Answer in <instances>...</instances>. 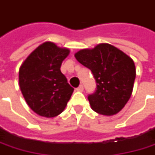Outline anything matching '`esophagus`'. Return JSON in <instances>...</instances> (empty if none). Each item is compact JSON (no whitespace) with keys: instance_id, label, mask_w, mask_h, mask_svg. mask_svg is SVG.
I'll return each instance as SVG.
<instances>
[{"instance_id":"34e87169","label":"esophagus","mask_w":155,"mask_h":155,"mask_svg":"<svg viewBox=\"0 0 155 155\" xmlns=\"http://www.w3.org/2000/svg\"><path fill=\"white\" fill-rule=\"evenodd\" d=\"M77 91H80V92H82V91H84V86H83L82 84H81V85H79V86L77 88Z\"/></svg>"}]
</instances>
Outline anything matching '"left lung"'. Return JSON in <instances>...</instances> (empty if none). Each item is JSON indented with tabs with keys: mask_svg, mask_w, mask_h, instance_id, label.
Returning <instances> with one entry per match:
<instances>
[{
	"mask_svg": "<svg viewBox=\"0 0 155 155\" xmlns=\"http://www.w3.org/2000/svg\"><path fill=\"white\" fill-rule=\"evenodd\" d=\"M75 58L92 71L97 82L96 92L88 97L91 109L104 116L120 112L134 88L136 71L133 59L108 43L82 49Z\"/></svg>",
	"mask_w": 155,
	"mask_h": 155,
	"instance_id": "obj_1",
	"label": "left lung"
}]
</instances>
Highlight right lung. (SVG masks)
I'll use <instances>...</instances> for the list:
<instances>
[{
    "label": "right lung",
    "instance_id": "add662e5",
    "mask_svg": "<svg viewBox=\"0 0 155 155\" xmlns=\"http://www.w3.org/2000/svg\"><path fill=\"white\" fill-rule=\"evenodd\" d=\"M70 50L51 41L39 45L22 63L19 84L27 105L40 116L62 113L74 89L60 71Z\"/></svg>",
    "mask_w": 155,
    "mask_h": 155
}]
</instances>
